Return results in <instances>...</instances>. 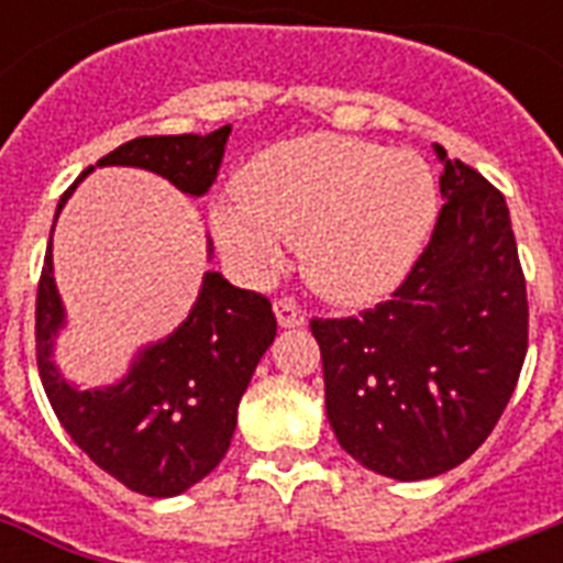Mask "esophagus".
Instances as JSON below:
<instances>
[{"label": "esophagus", "mask_w": 563, "mask_h": 563, "mask_svg": "<svg viewBox=\"0 0 563 563\" xmlns=\"http://www.w3.org/2000/svg\"><path fill=\"white\" fill-rule=\"evenodd\" d=\"M274 316H277V324L286 327V330H291V327H303V321H307V316L300 312V307L295 303V300H274Z\"/></svg>", "instance_id": "esophagus-1"}]
</instances>
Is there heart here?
Returning <instances> with one entry per match:
<instances>
[{"label": "heart", "mask_w": 563, "mask_h": 563, "mask_svg": "<svg viewBox=\"0 0 563 563\" xmlns=\"http://www.w3.org/2000/svg\"><path fill=\"white\" fill-rule=\"evenodd\" d=\"M236 198L212 203L216 242L245 277L300 245L307 280L339 303L391 291L418 260L438 216L435 175L423 157L333 134L286 140L254 154Z\"/></svg>", "instance_id": "heart-1"}]
</instances>
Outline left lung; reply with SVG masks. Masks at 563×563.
Returning <instances> with one entry per match:
<instances>
[{"instance_id":"1","label":"left lung","mask_w":563,"mask_h":563,"mask_svg":"<svg viewBox=\"0 0 563 563\" xmlns=\"http://www.w3.org/2000/svg\"><path fill=\"white\" fill-rule=\"evenodd\" d=\"M444 163L435 230L391 300L312 318L339 444L388 479L471 459L515 394L529 347L526 277L508 203L462 161Z\"/></svg>"}]
</instances>
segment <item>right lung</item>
<instances>
[{"mask_svg":"<svg viewBox=\"0 0 563 563\" xmlns=\"http://www.w3.org/2000/svg\"><path fill=\"white\" fill-rule=\"evenodd\" d=\"M228 136L230 125L203 136H136L104 154L99 166L148 169L198 198L219 175ZM90 172L92 166L60 195L57 212ZM64 324L48 239L34 324L40 379L75 444L101 471L145 497H178L224 459L239 400L277 335L268 298L207 272L192 312L175 333L136 353L117 385L81 391L52 360Z\"/></svg>","mask_w":563,"mask_h":563,"instance_id":"right-lung-1","label":"right lung"}]
</instances>
